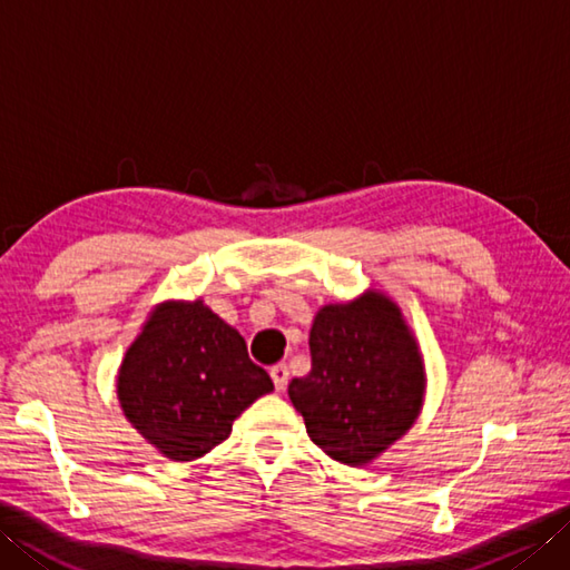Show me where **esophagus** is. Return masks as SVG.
Listing matches in <instances>:
<instances>
[{
    "label": "esophagus",
    "mask_w": 570,
    "mask_h": 570,
    "mask_svg": "<svg viewBox=\"0 0 570 570\" xmlns=\"http://www.w3.org/2000/svg\"><path fill=\"white\" fill-rule=\"evenodd\" d=\"M269 374H272V380H274L276 392H284L286 384H288V367L286 365H274L269 370Z\"/></svg>",
    "instance_id": "1"
}]
</instances>
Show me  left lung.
Returning a JSON list of instances; mask_svg holds the SVG:
<instances>
[{
	"label": "left lung",
	"instance_id": "obj_1",
	"mask_svg": "<svg viewBox=\"0 0 570 570\" xmlns=\"http://www.w3.org/2000/svg\"><path fill=\"white\" fill-rule=\"evenodd\" d=\"M311 372L288 384L311 441L345 465H367L414 426L426 390L416 337L390 296L365 292L323 306Z\"/></svg>",
	"mask_w": 570,
	"mask_h": 570
}]
</instances>
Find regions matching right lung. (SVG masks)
Masks as SVG:
<instances>
[{"mask_svg":"<svg viewBox=\"0 0 570 570\" xmlns=\"http://www.w3.org/2000/svg\"><path fill=\"white\" fill-rule=\"evenodd\" d=\"M272 390L269 374L249 360L245 337L203 301L156 306L117 377L131 426L176 463L213 451L242 411Z\"/></svg>","mask_w":570,"mask_h":570,"instance_id":"add662e5","label":"right lung"}]
</instances>
